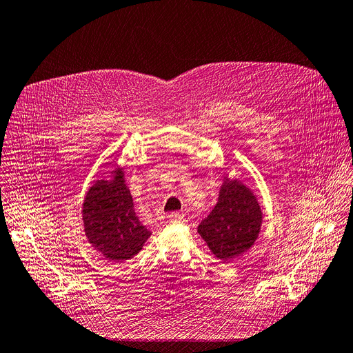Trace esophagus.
Wrapping results in <instances>:
<instances>
[{
    "label": "esophagus",
    "instance_id": "esophagus-1",
    "mask_svg": "<svg viewBox=\"0 0 353 353\" xmlns=\"http://www.w3.org/2000/svg\"><path fill=\"white\" fill-rule=\"evenodd\" d=\"M168 221H170L172 223H185V222H186V218H185V214L174 212V213L168 214Z\"/></svg>",
    "mask_w": 353,
    "mask_h": 353
}]
</instances>
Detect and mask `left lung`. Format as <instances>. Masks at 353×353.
Masks as SVG:
<instances>
[{
    "label": "left lung",
    "mask_w": 353,
    "mask_h": 353,
    "mask_svg": "<svg viewBox=\"0 0 353 353\" xmlns=\"http://www.w3.org/2000/svg\"><path fill=\"white\" fill-rule=\"evenodd\" d=\"M261 223L263 212L254 193L241 181L226 179L218 203L197 226V232L214 256L228 261L252 247Z\"/></svg>",
    "instance_id": "obj_1"
}]
</instances>
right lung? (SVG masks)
<instances>
[{
  "mask_svg": "<svg viewBox=\"0 0 353 353\" xmlns=\"http://www.w3.org/2000/svg\"><path fill=\"white\" fill-rule=\"evenodd\" d=\"M114 180H98L86 193L83 226L88 241L108 261L122 263L143 248L151 232L140 222L121 168Z\"/></svg>",
  "mask_w": 353,
  "mask_h": 353,
  "instance_id": "1",
  "label": "right lung"
}]
</instances>
